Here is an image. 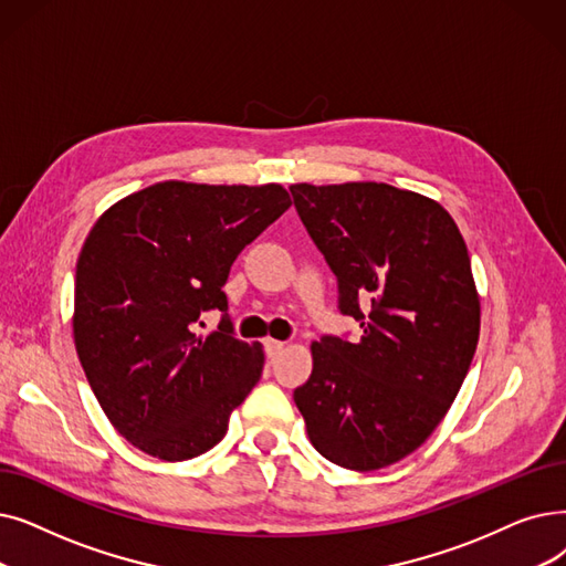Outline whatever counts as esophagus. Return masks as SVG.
Here are the masks:
<instances>
[{"mask_svg":"<svg viewBox=\"0 0 566 566\" xmlns=\"http://www.w3.org/2000/svg\"><path fill=\"white\" fill-rule=\"evenodd\" d=\"M263 347H265L268 358H275L277 354H282V352H284V342L273 339V337H265V339H263Z\"/></svg>","mask_w":566,"mask_h":566,"instance_id":"obj_1","label":"esophagus"}]
</instances>
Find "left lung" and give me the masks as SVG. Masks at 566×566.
<instances>
[{
  "instance_id": "left-lung-1",
  "label": "left lung",
  "mask_w": 566,
  "mask_h": 566,
  "mask_svg": "<svg viewBox=\"0 0 566 566\" xmlns=\"http://www.w3.org/2000/svg\"><path fill=\"white\" fill-rule=\"evenodd\" d=\"M291 193L337 275L339 310L363 328L356 342H312V375L293 400L318 453L375 472L423 444L470 370L481 331L470 254L423 193L386 182H301Z\"/></svg>"
}]
</instances>
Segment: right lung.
<instances>
[{"label": "right lung", "instance_id": "obj_1", "mask_svg": "<svg viewBox=\"0 0 566 566\" xmlns=\"http://www.w3.org/2000/svg\"><path fill=\"white\" fill-rule=\"evenodd\" d=\"M291 206L282 185L166 180L113 203L76 263L73 342L113 428L143 453L182 462L224 439L231 411L263 373L259 342L233 337L227 312L235 256Z\"/></svg>", "mask_w": 566, "mask_h": 566}]
</instances>
